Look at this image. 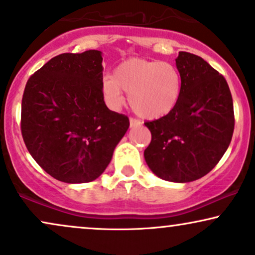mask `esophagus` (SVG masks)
Listing matches in <instances>:
<instances>
[{"label": "esophagus", "instance_id": "esophagus-1", "mask_svg": "<svg viewBox=\"0 0 255 255\" xmlns=\"http://www.w3.org/2000/svg\"><path fill=\"white\" fill-rule=\"evenodd\" d=\"M129 124H130V127H136V126H140L141 122H140L137 119L130 118V119H129Z\"/></svg>", "mask_w": 255, "mask_h": 255}]
</instances>
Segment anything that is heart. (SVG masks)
<instances>
[{
    "mask_svg": "<svg viewBox=\"0 0 255 255\" xmlns=\"http://www.w3.org/2000/svg\"><path fill=\"white\" fill-rule=\"evenodd\" d=\"M128 93L131 109L137 115L157 119L168 114L179 100L182 77L172 64L158 60L128 59L116 67L114 76L102 81L107 106L119 109Z\"/></svg>",
    "mask_w": 255,
    "mask_h": 255,
    "instance_id": "1",
    "label": "heart"
}]
</instances>
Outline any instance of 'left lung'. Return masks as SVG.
<instances>
[{"label":"left lung","mask_w":255,"mask_h":255,"mask_svg":"<svg viewBox=\"0 0 255 255\" xmlns=\"http://www.w3.org/2000/svg\"><path fill=\"white\" fill-rule=\"evenodd\" d=\"M182 91L174 108L146 121L152 140L143 152L148 167L168 182L186 183L209 173L223 157L234 131L228 84L203 58L179 52Z\"/></svg>","instance_id":"8db88e82"}]
</instances>
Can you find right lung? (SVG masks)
<instances>
[{
  "label": "right lung",
  "mask_w": 255,
  "mask_h": 255,
  "mask_svg": "<svg viewBox=\"0 0 255 255\" xmlns=\"http://www.w3.org/2000/svg\"><path fill=\"white\" fill-rule=\"evenodd\" d=\"M96 50L63 53L30 76L21 103V134L39 166L64 183H89L112 160L129 127L102 95Z\"/></svg>",
  "instance_id": "add662e5"
}]
</instances>
